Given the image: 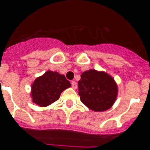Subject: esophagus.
Listing matches in <instances>:
<instances>
[{"label": "esophagus", "mask_w": 150, "mask_h": 150, "mask_svg": "<svg viewBox=\"0 0 150 150\" xmlns=\"http://www.w3.org/2000/svg\"><path fill=\"white\" fill-rule=\"evenodd\" d=\"M71 86H72L73 89H76L77 88V84H76V82H75V81H71Z\"/></svg>", "instance_id": "obj_1"}]
</instances>
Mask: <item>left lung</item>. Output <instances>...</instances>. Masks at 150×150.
Here are the masks:
<instances>
[{"mask_svg": "<svg viewBox=\"0 0 150 150\" xmlns=\"http://www.w3.org/2000/svg\"><path fill=\"white\" fill-rule=\"evenodd\" d=\"M78 86L81 101L94 111L107 110L116 100L117 87L107 73L86 71L81 75Z\"/></svg>", "mask_w": 150, "mask_h": 150, "instance_id": "left-lung-1", "label": "left lung"}]
</instances>
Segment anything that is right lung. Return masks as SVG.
<instances>
[{"label": "right lung", "mask_w": 150, "mask_h": 150, "mask_svg": "<svg viewBox=\"0 0 150 150\" xmlns=\"http://www.w3.org/2000/svg\"><path fill=\"white\" fill-rule=\"evenodd\" d=\"M71 86L64 75L47 71L37 78L32 86L33 102L40 107H46L57 101L62 92Z\"/></svg>", "instance_id": "obj_1"}]
</instances>
